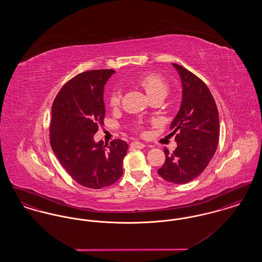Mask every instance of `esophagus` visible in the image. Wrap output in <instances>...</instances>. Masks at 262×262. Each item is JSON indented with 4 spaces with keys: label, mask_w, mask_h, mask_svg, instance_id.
Segmentation results:
<instances>
[{
    "label": "esophagus",
    "mask_w": 262,
    "mask_h": 262,
    "mask_svg": "<svg viewBox=\"0 0 262 262\" xmlns=\"http://www.w3.org/2000/svg\"><path fill=\"white\" fill-rule=\"evenodd\" d=\"M144 144L143 143H141V142H138V141H134V142H132V144H130V147L132 148H134V149H142V148H144Z\"/></svg>",
    "instance_id": "esophagus-1"
}]
</instances>
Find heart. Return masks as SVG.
<instances>
[{"instance_id":"b5f03b06","label":"heart","mask_w":262,"mask_h":262,"mask_svg":"<svg viewBox=\"0 0 262 262\" xmlns=\"http://www.w3.org/2000/svg\"><path fill=\"white\" fill-rule=\"evenodd\" d=\"M137 83L144 89L150 99L155 97H165L169 92V85L161 75L156 74H146L140 75L137 78ZM122 92L120 89H115L109 97L111 107H116L120 104Z\"/></svg>"}]
</instances>
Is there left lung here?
<instances>
[{
    "instance_id": "left-lung-1",
    "label": "left lung",
    "mask_w": 262,
    "mask_h": 262,
    "mask_svg": "<svg viewBox=\"0 0 262 262\" xmlns=\"http://www.w3.org/2000/svg\"><path fill=\"white\" fill-rule=\"evenodd\" d=\"M173 66L183 86L181 107L170 125L178 146L172 154L164 149L166 159L158 174L182 185L205 170L217 149L220 128L217 106L206 84L182 66Z\"/></svg>"
}]
</instances>
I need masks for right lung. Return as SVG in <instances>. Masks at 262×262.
Returning <instances> with one entry per match:
<instances>
[{"label":"right lung","mask_w":262,"mask_h":262,"mask_svg":"<svg viewBox=\"0 0 262 262\" xmlns=\"http://www.w3.org/2000/svg\"><path fill=\"white\" fill-rule=\"evenodd\" d=\"M113 70L81 73L68 81L52 105L51 147L64 170L83 187L99 189L115 184L123 174L127 143L115 139L95 142L104 125V86Z\"/></svg>","instance_id":"1"}]
</instances>
